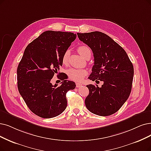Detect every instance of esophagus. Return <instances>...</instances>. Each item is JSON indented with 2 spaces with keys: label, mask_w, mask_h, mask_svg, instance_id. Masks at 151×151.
Returning a JSON list of instances; mask_svg holds the SVG:
<instances>
[{
  "label": "esophagus",
  "mask_w": 151,
  "mask_h": 151,
  "mask_svg": "<svg viewBox=\"0 0 151 151\" xmlns=\"http://www.w3.org/2000/svg\"><path fill=\"white\" fill-rule=\"evenodd\" d=\"M76 84V87H82V86H83L82 83H79V82H77Z\"/></svg>",
  "instance_id": "esophagus-1"
}]
</instances>
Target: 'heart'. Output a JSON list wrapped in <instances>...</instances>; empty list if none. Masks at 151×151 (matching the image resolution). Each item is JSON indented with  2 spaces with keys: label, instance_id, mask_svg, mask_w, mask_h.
<instances>
[{
  "label": "heart",
  "instance_id": "b5f03b06",
  "mask_svg": "<svg viewBox=\"0 0 151 151\" xmlns=\"http://www.w3.org/2000/svg\"><path fill=\"white\" fill-rule=\"evenodd\" d=\"M77 50L80 55L83 58L86 59L87 56L91 55V50H90V47H88L87 46L81 45L78 47ZM69 54H70V51L69 50L66 51L64 54L63 57V63L64 64L67 63ZM67 74L70 79L79 82V81H81L83 79L84 77L87 74V71L85 69L70 68L67 70Z\"/></svg>",
  "mask_w": 151,
  "mask_h": 151
}]
</instances>
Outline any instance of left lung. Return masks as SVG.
<instances>
[{
  "label": "left lung",
  "instance_id": "obj_1",
  "mask_svg": "<svg viewBox=\"0 0 151 151\" xmlns=\"http://www.w3.org/2000/svg\"><path fill=\"white\" fill-rule=\"evenodd\" d=\"M78 38L93 53L94 65L90 80L103 81L101 87L87 86V109L96 115L106 116L119 110L130 95L134 68L123 48L107 35L100 32L77 33Z\"/></svg>",
  "mask_w": 151,
  "mask_h": 151
}]
</instances>
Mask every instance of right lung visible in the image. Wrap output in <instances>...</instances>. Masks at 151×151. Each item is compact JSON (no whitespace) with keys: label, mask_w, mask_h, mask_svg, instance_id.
Instances as JSON below:
<instances>
[{"label":"right lung","mask_w":151,"mask_h":151,"mask_svg":"<svg viewBox=\"0 0 151 151\" xmlns=\"http://www.w3.org/2000/svg\"><path fill=\"white\" fill-rule=\"evenodd\" d=\"M76 38L73 33L49 30L31 42L24 51L17 71L18 89L29 109L41 118L61 114L67 106L66 93L76 88L75 82L65 80V74L59 73L63 81L60 86L51 83L63 65L64 54Z\"/></svg>","instance_id":"obj_1"}]
</instances>
